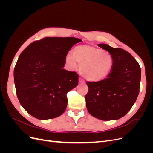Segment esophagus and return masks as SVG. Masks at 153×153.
<instances>
[{
    "mask_svg": "<svg viewBox=\"0 0 153 153\" xmlns=\"http://www.w3.org/2000/svg\"><path fill=\"white\" fill-rule=\"evenodd\" d=\"M79 82H80V83H81V84H85L84 81L83 80L82 78H79Z\"/></svg>",
    "mask_w": 153,
    "mask_h": 153,
    "instance_id": "34e87169",
    "label": "esophagus"
}]
</instances>
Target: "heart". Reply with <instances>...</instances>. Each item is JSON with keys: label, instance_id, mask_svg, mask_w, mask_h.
<instances>
[{"label": "heart", "instance_id": "obj_1", "mask_svg": "<svg viewBox=\"0 0 153 153\" xmlns=\"http://www.w3.org/2000/svg\"><path fill=\"white\" fill-rule=\"evenodd\" d=\"M66 61L73 69L76 68L78 62L81 75L87 80L94 82L106 79L112 72L114 63L112 55L108 51L87 45L76 47L73 55H67Z\"/></svg>", "mask_w": 153, "mask_h": 153}]
</instances>
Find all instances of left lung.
<instances>
[{
  "label": "left lung",
  "instance_id": "obj_1",
  "mask_svg": "<svg viewBox=\"0 0 153 153\" xmlns=\"http://www.w3.org/2000/svg\"><path fill=\"white\" fill-rule=\"evenodd\" d=\"M98 46L112 55L114 66L104 80L87 82V109L100 120H117L124 117L135 103L139 93L141 69L127 51L106 44Z\"/></svg>",
  "mask_w": 153,
  "mask_h": 153
}]
</instances>
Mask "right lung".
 <instances>
[{
	"label": "right lung",
	"mask_w": 153,
	"mask_h": 153,
	"mask_svg": "<svg viewBox=\"0 0 153 153\" xmlns=\"http://www.w3.org/2000/svg\"><path fill=\"white\" fill-rule=\"evenodd\" d=\"M81 41L74 37L45 38L30 43L20 54L14 69L16 92L32 116L45 120L64 112L66 94L78 85V75L63 68L68 52Z\"/></svg>",
	"instance_id": "obj_1"
}]
</instances>
